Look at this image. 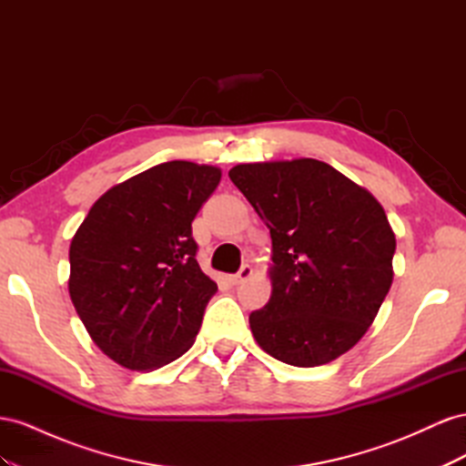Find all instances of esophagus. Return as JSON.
I'll use <instances>...</instances> for the list:
<instances>
[{
	"mask_svg": "<svg viewBox=\"0 0 466 466\" xmlns=\"http://www.w3.org/2000/svg\"><path fill=\"white\" fill-rule=\"evenodd\" d=\"M250 276H252V268L248 264H245V266H241V270L233 274L229 279H231L233 286H238V284H243V281H247Z\"/></svg>",
	"mask_w": 466,
	"mask_h": 466,
	"instance_id": "34e87169",
	"label": "esophagus"
}]
</instances>
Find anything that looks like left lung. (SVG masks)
Returning <instances> with one entry per match:
<instances>
[{
    "instance_id": "1",
    "label": "left lung",
    "mask_w": 466,
    "mask_h": 466,
    "mask_svg": "<svg viewBox=\"0 0 466 466\" xmlns=\"http://www.w3.org/2000/svg\"><path fill=\"white\" fill-rule=\"evenodd\" d=\"M229 178L272 237L270 301L248 317L255 340L295 368L340 358L392 284L397 238L383 206L317 159L245 163Z\"/></svg>"
}]
</instances>
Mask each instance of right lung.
<instances>
[{
  "label": "right lung",
  "instance_id": "add662e5",
  "mask_svg": "<svg viewBox=\"0 0 466 466\" xmlns=\"http://www.w3.org/2000/svg\"><path fill=\"white\" fill-rule=\"evenodd\" d=\"M219 178L211 165H155L106 190L74 235L69 298L122 368L153 371L194 344L218 286L196 260L192 221Z\"/></svg>",
  "mask_w": 466,
  "mask_h": 466
}]
</instances>
